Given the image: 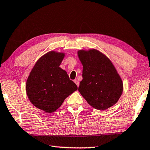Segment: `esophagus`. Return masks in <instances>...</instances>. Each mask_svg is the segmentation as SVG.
Instances as JSON below:
<instances>
[{"label": "esophagus", "mask_w": 150, "mask_h": 150, "mask_svg": "<svg viewBox=\"0 0 150 150\" xmlns=\"http://www.w3.org/2000/svg\"><path fill=\"white\" fill-rule=\"evenodd\" d=\"M74 82H75V83H76V86H78H78H79V82H78V80H74Z\"/></svg>", "instance_id": "esophagus-1"}]
</instances>
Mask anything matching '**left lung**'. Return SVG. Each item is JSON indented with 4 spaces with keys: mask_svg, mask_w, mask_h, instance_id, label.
<instances>
[{
    "mask_svg": "<svg viewBox=\"0 0 150 150\" xmlns=\"http://www.w3.org/2000/svg\"><path fill=\"white\" fill-rule=\"evenodd\" d=\"M82 63V78L78 91L91 107L105 110L121 96L123 84L112 62L95 49L78 51Z\"/></svg>",
    "mask_w": 150,
    "mask_h": 150,
    "instance_id": "8db88e82",
    "label": "left lung"
}]
</instances>
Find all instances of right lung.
Returning a JSON list of instances; mask_svg holds the SVG:
<instances>
[{"label": "right lung", "mask_w": 150, "mask_h": 150, "mask_svg": "<svg viewBox=\"0 0 150 150\" xmlns=\"http://www.w3.org/2000/svg\"><path fill=\"white\" fill-rule=\"evenodd\" d=\"M64 56L54 51L43 55L26 82V93L31 103L47 112L56 111L68 96L78 90L67 72L59 67Z\"/></svg>", "instance_id": "add662e5"}]
</instances>
